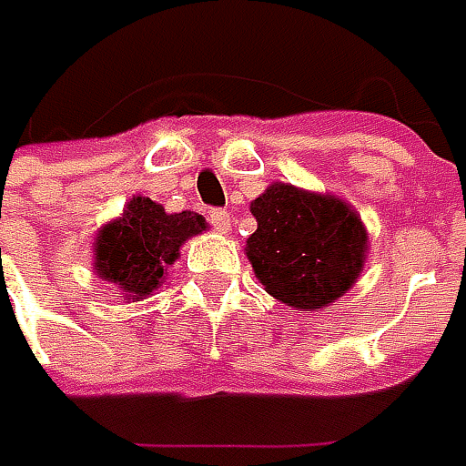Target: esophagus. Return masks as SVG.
Wrapping results in <instances>:
<instances>
[{
  "label": "esophagus",
  "instance_id": "34e87169",
  "mask_svg": "<svg viewBox=\"0 0 466 466\" xmlns=\"http://www.w3.org/2000/svg\"><path fill=\"white\" fill-rule=\"evenodd\" d=\"M209 223L218 233H228L230 230V215L225 209H209Z\"/></svg>",
  "mask_w": 466,
  "mask_h": 466
}]
</instances>
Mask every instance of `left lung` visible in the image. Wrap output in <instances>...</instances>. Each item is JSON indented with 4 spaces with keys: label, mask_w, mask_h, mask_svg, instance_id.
Here are the masks:
<instances>
[{
    "label": "left lung",
    "mask_w": 466,
    "mask_h": 466,
    "mask_svg": "<svg viewBox=\"0 0 466 466\" xmlns=\"http://www.w3.org/2000/svg\"><path fill=\"white\" fill-rule=\"evenodd\" d=\"M251 215L257 230L246 241V257L264 290L285 306L324 309L363 272L368 233L348 202L272 184L251 202Z\"/></svg>",
    "instance_id": "1"
}]
</instances>
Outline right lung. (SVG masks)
I'll use <instances>...</instances> for the list:
<instances>
[{"instance_id": "right-lung-1", "label": "right lung", "mask_w": 466, "mask_h": 466, "mask_svg": "<svg viewBox=\"0 0 466 466\" xmlns=\"http://www.w3.org/2000/svg\"><path fill=\"white\" fill-rule=\"evenodd\" d=\"M205 228V218L197 212L168 215L153 199L132 197L124 215L98 230L93 267L100 279L114 282L129 300L153 296L184 241Z\"/></svg>"}]
</instances>
